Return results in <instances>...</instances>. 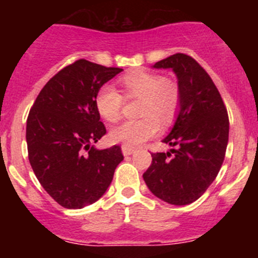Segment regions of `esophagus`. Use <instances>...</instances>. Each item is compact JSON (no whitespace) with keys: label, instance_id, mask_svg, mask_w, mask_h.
I'll list each match as a JSON object with an SVG mask.
<instances>
[{"label":"esophagus","instance_id":"34e87169","mask_svg":"<svg viewBox=\"0 0 258 258\" xmlns=\"http://www.w3.org/2000/svg\"><path fill=\"white\" fill-rule=\"evenodd\" d=\"M121 151H122V154H124V156H129V155L134 154V151H136V150H134L133 147H129V146H122Z\"/></svg>","mask_w":258,"mask_h":258}]
</instances>
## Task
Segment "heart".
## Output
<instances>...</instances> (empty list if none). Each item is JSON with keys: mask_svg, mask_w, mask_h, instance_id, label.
Listing matches in <instances>:
<instances>
[{"mask_svg": "<svg viewBox=\"0 0 258 258\" xmlns=\"http://www.w3.org/2000/svg\"><path fill=\"white\" fill-rule=\"evenodd\" d=\"M125 98L141 99L138 115L142 118L124 121L109 132V140L134 147L159 132V124L170 125L178 111L181 94L178 85L169 79L149 71H134L120 79ZM124 98L111 85L99 88L95 95L98 113L108 122L121 117Z\"/></svg>", "mask_w": 258, "mask_h": 258, "instance_id": "obj_1", "label": "heart"}]
</instances>
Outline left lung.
I'll return each mask as SVG.
<instances>
[{
  "instance_id": "obj_1",
  "label": "left lung",
  "mask_w": 258,
  "mask_h": 258,
  "mask_svg": "<svg viewBox=\"0 0 258 258\" xmlns=\"http://www.w3.org/2000/svg\"><path fill=\"white\" fill-rule=\"evenodd\" d=\"M152 67L174 72L181 101L163 140L173 149L151 154L143 179L163 202L187 206L206 192L220 172L229 142V116L217 88L195 59L178 52Z\"/></svg>"
}]
</instances>
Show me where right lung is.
<instances>
[{
  "instance_id": "add662e5",
  "label": "right lung",
  "mask_w": 258,
  "mask_h": 258,
  "mask_svg": "<svg viewBox=\"0 0 258 258\" xmlns=\"http://www.w3.org/2000/svg\"><path fill=\"white\" fill-rule=\"evenodd\" d=\"M121 71L76 60L47 81L29 111V163L41 186L64 208L81 209L103 197L124 159L120 146L94 147L106 134L95 95Z\"/></svg>"
}]
</instances>
